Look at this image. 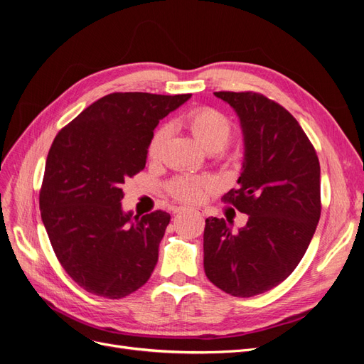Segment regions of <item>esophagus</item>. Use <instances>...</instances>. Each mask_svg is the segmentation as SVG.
Returning <instances> with one entry per match:
<instances>
[{"label": "esophagus", "mask_w": 364, "mask_h": 364, "mask_svg": "<svg viewBox=\"0 0 364 364\" xmlns=\"http://www.w3.org/2000/svg\"><path fill=\"white\" fill-rule=\"evenodd\" d=\"M176 213H183V211H191V209H188V208H185V206H178L174 209ZM197 214H199V211H197Z\"/></svg>", "instance_id": "1"}]
</instances>
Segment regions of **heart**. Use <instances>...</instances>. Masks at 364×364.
<instances>
[{
	"mask_svg": "<svg viewBox=\"0 0 364 364\" xmlns=\"http://www.w3.org/2000/svg\"><path fill=\"white\" fill-rule=\"evenodd\" d=\"M183 126L191 132L197 144L208 151H218L228 146L232 138L234 127L229 118L213 107H196L186 112L182 118ZM170 132L167 127H159L151 135L147 155L156 159L164 149ZM214 182L208 178H193V176H178L168 185V193L176 199L188 203H197L213 190Z\"/></svg>",
	"mask_w": 364,
	"mask_h": 364,
	"instance_id": "b5f03b06",
	"label": "heart"
}]
</instances>
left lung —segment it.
<instances>
[{
	"label": "left lung",
	"instance_id": "1",
	"mask_svg": "<svg viewBox=\"0 0 364 364\" xmlns=\"http://www.w3.org/2000/svg\"><path fill=\"white\" fill-rule=\"evenodd\" d=\"M234 107L245 136L238 188L223 196L249 220L237 234L206 218L203 267L225 293L250 297L287 279L321 218V165L296 118L257 92H214Z\"/></svg>",
	"mask_w": 364,
	"mask_h": 364
}]
</instances>
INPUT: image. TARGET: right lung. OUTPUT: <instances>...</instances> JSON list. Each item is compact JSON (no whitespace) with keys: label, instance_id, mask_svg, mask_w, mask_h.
<instances>
[{"label":"right lung","instance_id":"add662e5","mask_svg":"<svg viewBox=\"0 0 364 364\" xmlns=\"http://www.w3.org/2000/svg\"><path fill=\"white\" fill-rule=\"evenodd\" d=\"M190 97L109 94L54 138L39 193L41 217L62 267L86 291L119 299L149 281L170 214L124 213L121 186L146 167L159 119Z\"/></svg>","mask_w":364,"mask_h":364}]
</instances>
